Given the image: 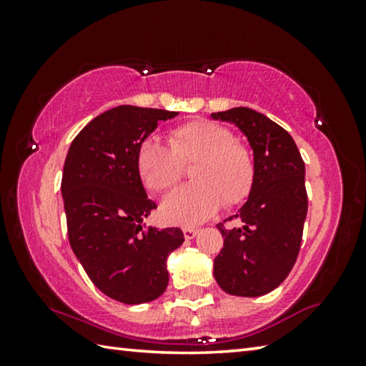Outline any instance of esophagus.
I'll use <instances>...</instances> for the list:
<instances>
[{"label":"esophagus","instance_id":"obj_1","mask_svg":"<svg viewBox=\"0 0 366 366\" xmlns=\"http://www.w3.org/2000/svg\"><path fill=\"white\" fill-rule=\"evenodd\" d=\"M182 232H184V237L187 239V240H190V239H194L195 235L198 234V229L197 227H182Z\"/></svg>","mask_w":366,"mask_h":366}]
</instances>
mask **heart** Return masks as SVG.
Masks as SVG:
<instances>
[{"label":"heart","instance_id":"obj_1","mask_svg":"<svg viewBox=\"0 0 366 366\" xmlns=\"http://www.w3.org/2000/svg\"><path fill=\"white\" fill-rule=\"evenodd\" d=\"M169 145L148 137L139 145L137 172L152 192H163L182 174V164L195 163L194 184L172 190L161 202V218L169 224L195 226L226 207L242 203L255 181L250 150L234 142L229 129L209 121H190L172 129Z\"/></svg>","mask_w":366,"mask_h":366}]
</instances>
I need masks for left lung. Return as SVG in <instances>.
Segmentation results:
<instances>
[{"label":"left lung","mask_w":366,"mask_h":366,"mask_svg":"<svg viewBox=\"0 0 366 366\" xmlns=\"http://www.w3.org/2000/svg\"><path fill=\"white\" fill-rule=\"evenodd\" d=\"M212 119L234 124L249 140L255 161L252 192L235 214L242 226L218 224L224 245L213 274L227 294L259 297L286 280L299 255L308 209L305 163L289 132L255 109L219 111Z\"/></svg>","instance_id":"1"}]
</instances>
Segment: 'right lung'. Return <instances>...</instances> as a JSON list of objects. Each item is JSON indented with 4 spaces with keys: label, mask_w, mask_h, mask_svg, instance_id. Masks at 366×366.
Masks as SVG:
<instances>
[{
    "label": "right lung",
    "mask_w": 366,
    "mask_h": 366,
    "mask_svg": "<svg viewBox=\"0 0 366 366\" xmlns=\"http://www.w3.org/2000/svg\"><path fill=\"white\" fill-rule=\"evenodd\" d=\"M176 111L132 104L104 111L79 132L64 161L61 195L74 255L109 299L139 305L164 292L179 227L147 226L157 203L137 172L139 145Z\"/></svg>",
    "instance_id": "right-lung-1"
}]
</instances>
